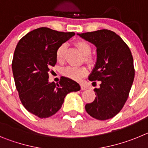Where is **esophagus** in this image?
Listing matches in <instances>:
<instances>
[{
	"label": "esophagus",
	"instance_id": "obj_1",
	"mask_svg": "<svg viewBox=\"0 0 148 148\" xmlns=\"http://www.w3.org/2000/svg\"><path fill=\"white\" fill-rule=\"evenodd\" d=\"M81 88H82V90H85L87 89V87L85 85V84H81Z\"/></svg>",
	"mask_w": 148,
	"mask_h": 148
}]
</instances>
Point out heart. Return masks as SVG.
I'll return each mask as SVG.
<instances>
[{
  "label": "heart",
  "instance_id": "obj_1",
  "mask_svg": "<svg viewBox=\"0 0 148 148\" xmlns=\"http://www.w3.org/2000/svg\"><path fill=\"white\" fill-rule=\"evenodd\" d=\"M75 45L81 53L84 56V61L89 64H92L94 61V58L92 56H90L92 47L87 40H79L75 43ZM65 53V45L61 44L59 47L57 49L56 53V59L58 62H62L64 58ZM88 73V69L87 66H66L62 70V74L64 76L69 78H71L73 80H80L82 78L86 76Z\"/></svg>",
  "mask_w": 148,
  "mask_h": 148
}]
</instances>
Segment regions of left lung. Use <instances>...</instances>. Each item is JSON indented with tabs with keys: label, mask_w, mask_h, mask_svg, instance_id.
Listing matches in <instances>:
<instances>
[{
	"label": "left lung",
	"mask_w": 148,
	"mask_h": 148,
	"mask_svg": "<svg viewBox=\"0 0 148 148\" xmlns=\"http://www.w3.org/2000/svg\"><path fill=\"white\" fill-rule=\"evenodd\" d=\"M96 47L97 61L89 80L100 81L95 100L85 105L87 113L99 120L113 118L122 109L133 84V58L126 43L113 31L100 29L78 34Z\"/></svg>",
	"instance_id": "obj_1"
}]
</instances>
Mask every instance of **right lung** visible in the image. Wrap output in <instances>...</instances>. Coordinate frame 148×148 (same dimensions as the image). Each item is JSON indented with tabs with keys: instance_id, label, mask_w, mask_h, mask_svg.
<instances>
[{
	"instance_id": "right-lung-1",
	"label": "right lung",
	"mask_w": 148,
	"mask_h": 148,
	"mask_svg": "<svg viewBox=\"0 0 148 148\" xmlns=\"http://www.w3.org/2000/svg\"><path fill=\"white\" fill-rule=\"evenodd\" d=\"M74 35L40 27L17 44L12 63L15 87L23 107L39 118L56 114L69 92L81 90L76 82L66 77L61 76L58 84L48 80L51 66L57 62L56 50Z\"/></svg>"
}]
</instances>
